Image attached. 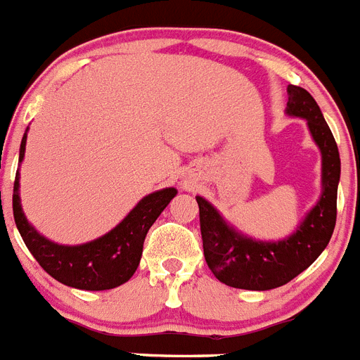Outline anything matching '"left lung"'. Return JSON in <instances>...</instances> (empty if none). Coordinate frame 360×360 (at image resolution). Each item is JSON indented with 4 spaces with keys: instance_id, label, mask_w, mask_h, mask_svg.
<instances>
[{
    "instance_id": "obj_1",
    "label": "left lung",
    "mask_w": 360,
    "mask_h": 360,
    "mask_svg": "<svg viewBox=\"0 0 360 360\" xmlns=\"http://www.w3.org/2000/svg\"><path fill=\"white\" fill-rule=\"evenodd\" d=\"M286 114L306 120L311 139L321 150V198L301 223L279 240L246 236L230 224L221 212L198 195L205 259L215 279L240 290L279 288L304 271L323 254L337 219V186L340 158L335 137L324 121L317 101L301 86H288Z\"/></svg>"
}]
</instances>
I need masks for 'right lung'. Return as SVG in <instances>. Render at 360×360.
<instances>
[{"instance_id":"right-lung-1","label":"right lung","mask_w":360,"mask_h":360,"mask_svg":"<svg viewBox=\"0 0 360 360\" xmlns=\"http://www.w3.org/2000/svg\"><path fill=\"white\" fill-rule=\"evenodd\" d=\"M27 132L29 128L21 139L20 165L25 158ZM176 195L177 190L172 186L148 193L110 232L83 245H59L46 239L29 223L21 208L20 170L15 172L12 210L25 245L46 274L72 288L101 292L117 288L136 274L150 226Z\"/></svg>"}]
</instances>
